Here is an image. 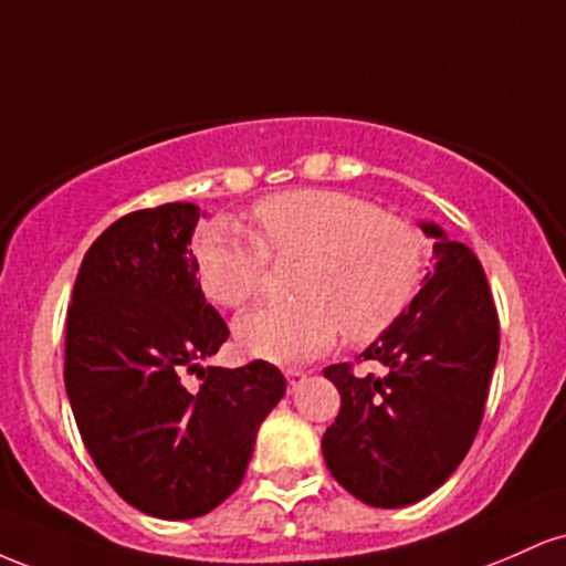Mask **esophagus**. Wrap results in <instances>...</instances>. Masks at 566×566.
Listing matches in <instances>:
<instances>
[{
	"mask_svg": "<svg viewBox=\"0 0 566 566\" xmlns=\"http://www.w3.org/2000/svg\"><path fill=\"white\" fill-rule=\"evenodd\" d=\"M284 378H287V391L292 394L305 380V373H303V369L290 367V369H284Z\"/></svg>",
	"mask_w": 566,
	"mask_h": 566,
	"instance_id": "34e87169",
	"label": "esophagus"
}]
</instances>
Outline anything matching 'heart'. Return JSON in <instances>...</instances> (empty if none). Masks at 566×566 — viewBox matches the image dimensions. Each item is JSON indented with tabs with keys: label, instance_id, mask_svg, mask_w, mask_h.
I'll list each match as a JSON object with an SVG mask.
<instances>
[{
	"label": "heart",
	"instance_id": "1",
	"mask_svg": "<svg viewBox=\"0 0 566 566\" xmlns=\"http://www.w3.org/2000/svg\"><path fill=\"white\" fill-rule=\"evenodd\" d=\"M255 237L216 220L197 237L193 269L212 303L239 308L263 287L269 258L303 261L292 305H261L233 324L239 346L290 365L322 354L346 335L367 343L391 329L418 295L426 237L407 218L373 201L324 188H297L252 210Z\"/></svg>",
	"mask_w": 566,
	"mask_h": 566
}]
</instances>
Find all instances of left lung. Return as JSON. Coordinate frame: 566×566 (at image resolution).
Segmentation results:
<instances>
[{
    "label": "left lung",
    "instance_id": "left-lung-1",
    "mask_svg": "<svg viewBox=\"0 0 566 566\" xmlns=\"http://www.w3.org/2000/svg\"><path fill=\"white\" fill-rule=\"evenodd\" d=\"M423 231L437 239V269L361 354L386 373L354 375L348 361L324 369L340 391V412L322 437L324 463L375 509L418 503L452 476L482 426L497 361L500 322L482 263L439 226Z\"/></svg>",
    "mask_w": 566,
    "mask_h": 566
}]
</instances>
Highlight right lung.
Wrapping results in <instances>:
<instances>
[{"mask_svg": "<svg viewBox=\"0 0 566 566\" xmlns=\"http://www.w3.org/2000/svg\"><path fill=\"white\" fill-rule=\"evenodd\" d=\"M199 207L135 210L84 255L66 314V394L116 495L157 518H197L242 484L255 433L287 380L269 361L199 367L229 337L205 301L191 233ZM199 371L202 386L185 388Z\"/></svg>", "mask_w": 566, "mask_h": 566, "instance_id": "add662e5", "label": "right lung"}]
</instances>
